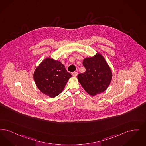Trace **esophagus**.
Instances as JSON below:
<instances>
[{
    "mask_svg": "<svg viewBox=\"0 0 146 146\" xmlns=\"http://www.w3.org/2000/svg\"><path fill=\"white\" fill-rule=\"evenodd\" d=\"M72 76H76L78 75V72H73L72 73Z\"/></svg>",
    "mask_w": 146,
    "mask_h": 146,
    "instance_id": "34e87169",
    "label": "esophagus"
}]
</instances>
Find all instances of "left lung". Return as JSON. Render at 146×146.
Returning <instances> with one entry per match:
<instances>
[{"label":"left lung","instance_id":"left-lung-1","mask_svg":"<svg viewBox=\"0 0 146 146\" xmlns=\"http://www.w3.org/2000/svg\"><path fill=\"white\" fill-rule=\"evenodd\" d=\"M82 64L86 71L77 76L82 88L91 96L104 92L110 85L112 76L103 56L97 53L94 57L85 58Z\"/></svg>","mask_w":146,"mask_h":146}]
</instances>
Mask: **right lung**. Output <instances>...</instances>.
Here are the masks:
<instances>
[{
  "instance_id": "obj_1",
  "label": "right lung",
  "mask_w": 146,
  "mask_h": 146,
  "mask_svg": "<svg viewBox=\"0 0 146 146\" xmlns=\"http://www.w3.org/2000/svg\"><path fill=\"white\" fill-rule=\"evenodd\" d=\"M71 76L60 61L46 58L35 70L34 79L42 93L54 98L62 91Z\"/></svg>"
}]
</instances>
